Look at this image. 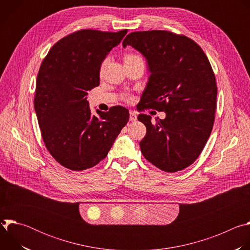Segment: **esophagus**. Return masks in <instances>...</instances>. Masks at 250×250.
Instances as JSON below:
<instances>
[{"label":"esophagus","mask_w":250,"mask_h":250,"mask_svg":"<svg viewBox=\"0 0 250 250\" xmlns=\"http://www.w3.org/2000/svg\"><path fill=\"white\" fill-rule=\"evenodd\" d=\"M137 120V116H136V114L133 112V111H130L129 112V121H131V122H135Z\"/></svg>","instance_id":"obj_1"}]
</instances>
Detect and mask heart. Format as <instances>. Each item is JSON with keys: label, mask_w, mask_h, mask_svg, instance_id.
I'll return each mask as SVG.
<instances>
[{"label": "heart", "mask_w": 250, "mask_h": 250, "mask_svg": "<svg viewBox=\"0 0 250 250\" xmlns=\"http://www.w3.org/2000/svg\"><path fill=\"white\" fill-rule=\"evenodd\" d=\"M135 59H141V57L138 56V55H136V54H133V53H126V54L125 55V61H130V60H135ZM105 62H106V60L103 61V63H102V65H101V70H103V68H104Z\"/></svg>", "instance_id": "obj_1"}]
</instances>
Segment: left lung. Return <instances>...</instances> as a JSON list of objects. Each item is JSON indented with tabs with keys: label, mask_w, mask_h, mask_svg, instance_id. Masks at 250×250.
<instances>
[{
	"label": "left lung",
	"mask_w": 250,
	"mask_h": 250,
	"mask_svg": "<svg viewBox=\"0 0 250 250\" xmlns=\"http://www.w3.org/2000/svg\"><path fill=\"white\" fill-rule=\"evenodd\" d=\"M126 45L146 57L150 72L139 109L166 113L156 124L138 115L146 126L140 150L162 171L183 170L203 151L215 122L218 89L209 61L194 41L166 30L131 32Z\"/></svg>",
	"instance_id": "left-lung-1"
}]
</instances>
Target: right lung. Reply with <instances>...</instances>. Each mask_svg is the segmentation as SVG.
I'll list each match as a JSON object with an SVG mask.
<instances>
[{
	"label": "right lung",
	"instance_id": "1",
	"mask_svg": "<svg viewBox=\"0 0 250 250\" xmlns=\"http://www.w3.org/2000/svg\"><path fill=\"white\" fill-rule=\"evenodd\" d=\"M126 32L75 31L57 42L41 65L34 109L42 136L52 157L70 170L102 161L128 122L124 106L93 116L87 101L88 91L100 84L102 62Z\"/></svg>",
	"mask_w": 250,
	"mask_h": 250
}]
</instances>
